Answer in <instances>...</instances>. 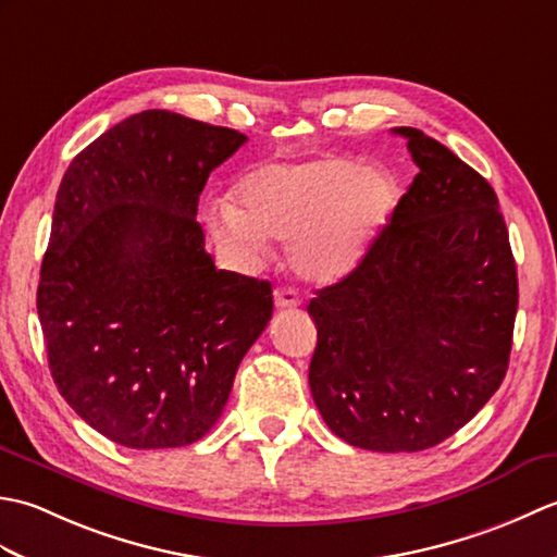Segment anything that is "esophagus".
<instances>
[{"instance_id":"obj_1","label":"esophagus","mask_w":557,"mask_h":557,"mask_svg":"<svg viewBox=\"0 0 557 557\" xmlns=\"http://www.w3.org/2000/svg\"><path fill=\"white\" fill-rule=\"evenodd\" d=\"M272 299H275L277 309H294V306H299L297 292H294L292 287H277L275 294H272Z\"/></svg>"}]
</instances>
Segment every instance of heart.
Here are the masks:
<instances>
[{
    "mask_svg": "<svg viewBox=\"0 0 557 557\" xmlns=\"http://www.w3.org/2000/svg\"><path fill=\"white\" fill-rule=\"evenodd\" d=\"M393 176L351 158L265 164L234 186V206L212 203V239L236 263L253 265L265 239L287 242L289 268L313 285H333L357 268L395 208Z\"/></svg>",
    "mask_w": 557,
    "mask_h": 557,
    "instance_id": "heart-1",
    "label": "heart"
}]
</instances>
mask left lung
Wrapping results in <instances>:
<instances>
[{"instance_id":"left-lung-1","label":"left lung","mask_w":557,"mask_h":557,"mask_svg":"<svg viewBox=\"0 0 557 557\" xmlns=\"http://www.w3.org/2000/svg\"><path fill=\"white\" fill-rule=\"evenodd\" d=\"M393 132L407 138L419 174L361 263L311 299L309 385L345 443L419 453L500 387L517 265L493 186L419 128Z\"/></svg>"}]
</instances>
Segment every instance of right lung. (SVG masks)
Listing matches in <instances>:
<instances>
[{
	"label": "right lung",
	"mask_w": 557,
	"mask_h": 557,
	"mask_svg": "<svg viewBox=\"0 0 557 557\" xmlns=\"http://www.w3.org/2000/svg\"><path fill=\"white\" fill-rule=\"evenodd\" d=\"M244 144L146 110L83 148L59 184L38 285L47 361L69 407L112 443L200 441L272 318L270 282L218 270L196 222L210 172Z\"/></svg>",
	"instance_id": "obj_1"
}]
</instances>
